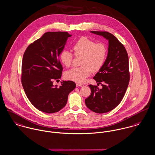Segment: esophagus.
I'll use <instances>...</instances> for the list:
<instances>
[{
  "mask_svg": "<svg viewBox=\"0 0 155 155\" xmlns=\"http://www.w3.org/2000/svg\"><path fill=\"white\" fill-rule=\"evenodd\" d=\"M76 85H77V87H83L84 85L83 84L77 83H76Z\"/></svg>",
  "mask_w": 155,
  "mask_h": 155,
  "instance_id": "1",
  "label": "esophagus"
}]
</instances>
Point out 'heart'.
Listing matches in <instances>:
<instances>
[{"mask_svg": "<svg viewBox=\"0 0 155 155\" xmlns=\"http://www.w3.org/2000/svg\"><path fill=\"white\" fill-rule=\"evenodd\" d=\"M72 49L76 56H82L80 67H75L66 72L67 79L82 83L91 71H98L104 65L107 58V46L103 43L97 44L95 41L86 37L79 39L73 45ZM73 55L67 49L62 50L60 54L61 63L67 67L72 64Z\"/></svg>", "mask_w": 155, "mask_h": 155, "instance_id": "b5f03b06", "label": "heart"}]
</instances>
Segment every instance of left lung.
<instances>
[{"label": "left lung", "instance_id": "1", "mask_svg": "<svg viewBox=\"0 0 155 155\" xmlns=\"http://www.w3.org/2000/svg\"><path fill=\"white\" fill-rule=\"evenodd\" d=\"M108 41V54L103 67L94 77L102 88L88 85L91 95L85 100L86 106L97 113H105L117 107L122 100L130 80L127 51L116 36L108 32L91 31Z\"/></svg>", "mask_w": 155, "mask_h": 155}]
</instances>
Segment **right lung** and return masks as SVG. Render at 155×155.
Returning <instances> with one entry per match:
<instances>
[{
  "mask_svg": "<svg viewBox=\"0 0 155 155\" xmlns=\"http://www.w3.org/2000/svg\"><path fill=\"white\" fill-rule=\"evenodd\" d=\"M70 35L66 32H48L30 44L24 53L22 84L34 107L47 113L65 107L68 94L75 88L72 81H63L58 87L53 81L61 78L62 67L59 57Z\"/></svg>",
  "mask_w": 155,
  "mask_h": 155,
  "instance_id": "add662e5",
  "label": "right lung"
}]
</instances>
